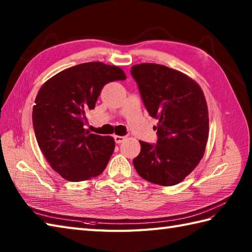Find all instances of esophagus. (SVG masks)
Here are the masks:
<instances>
[{"label": "esophagus", "instance_id": "1", "mask_svg": "<svg viewBox=\"0 0 252 252\" xmlns=\"http://www.w3.org/2000/svg\"><path fill=\"white\" fill-rule=\"evenodd\" d=\"M114 138H115V142H116L117 144H121L123 141L126 140L125 136H119V135H115Z\"/></svg>", "mask_w": 252, "mask_h": 252}]
</instances>
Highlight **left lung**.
Listing matches in <instances>:
<instances>
[{
  "label": "left lung",
  "instance_id": "8db88e82",
  "mask_svg": "<svg viewBox=\"0 0 252 252\" xmlns=\"http://www.w3.org/2000/svg\"><path fill=\"white\" fill-rule=\"evenodd\" d=\"M143 103L158 120L157 144L140 141L141 153L133 164L151 183L179 184L199 163L206 151L209 117L201 88L185 73L158 63L131 68Z\"/></svg>",
  "mask_w": 252,
  "mask_h": 252
}]
</instances>
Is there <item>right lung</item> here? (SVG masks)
I'll list each match as a JSON object with an SVG mask.
<instances>
[{
    "mask_svg": "<svg viewBox=\"0 0 252 252\" xmlns=\"http://www.w3.org/2000/svg\"><path fill=\"white\" fill-rule=\"evenodd\" d=\"M117 66L91 62L65 69L37 92L32 122L41 152L53 170L70 182L98 176L115 151V140L84 129L104 85L126 80Z\"/></svg>",
    "mask_w": 252,
    "mask_h": 252,
    "instance_id": "add662e5",
    "label": "right lung"
}]
</instances>
